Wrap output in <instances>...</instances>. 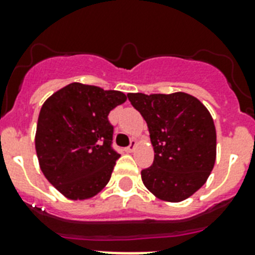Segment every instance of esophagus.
<instances>
[{
	"label": "esophagus",
	"mask_w": 255,
	"mask_h": 255,
	"mask_svg": "<svg viewBox=\"0 0 255 255\" xmlns=\"http://www.w3.org/2000/svg\"><path fill=\"white\" fill-rule=\"evenodd\" d=\"M135 148H136V140H132L131 144H129V147L126 148V151H127V152H132V151H133V149H135Z\"/></svg>",
	"instance_id": "esophagus-1"
}]
</instances>
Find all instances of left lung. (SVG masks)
<instances>
[{
  "label": "left lung",
  "mask_w": 255,
  "mask_h": 255,
  "mask_svg": "<svg viewBox=\"0 0 255 255\" xmlns=\"http://www.w3.org/2000/svg\"><path fill=\"white\" fill-rule=\"evenodd\" d=\"M147 122L155 151L141 170L144 185L157 198L178 202L197 192L216 161V127L204 104L185 92L128 94Z\"/></svg>",
  "instance_id": "obj_1"
}]
</instances>
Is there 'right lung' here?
Returning <instances> with one entry per match:
<instances>
[{
    "label": "right lung",
    "mask_w": 255,
    "mask_h": 255,
    "mask_svg": "<svg viewBox=\"0 0 255 255\" xmlns=\"http://www.w3.org/2000/svg\"><path fill=\"white\" fill-rule=\"evenodd\" d=\"M126 100L120 91L70 83L42 106L35 133L39 167L70 200L94 197L110 181L120 155L112 148L108 114Z\"/></svg>",
    "instance_id": "obj_1"
}]
</instances>
